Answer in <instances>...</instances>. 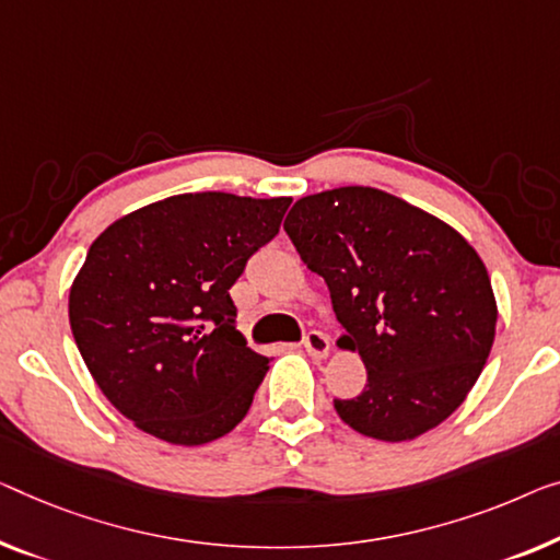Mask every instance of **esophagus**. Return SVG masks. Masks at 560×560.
Listing matches in <instances>:
<instances>
[{"label": "esophagus", "mask_w": 560, "mask_h": 560, "mask_svg": "<svg viewBox=\"0 0 560 560\" xmlns=\"http://www.w3.org/2000/svg\"><path fill=\"white\" fill-rule=\"evenodd\" d=\"M304 349L314 357V360H324V357L331 352V341H329L327 334L308 331L304 337Z\"/></svg>", "instance_id": "34e87169"}]
</instances>
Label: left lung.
Returning <instances> with one entry per match:
<instances>
[{"label":"left lung","mask_w":560,"mask_h":560,"mask_svg":"<svg viewBox=\"0 0 560 560\" xmlns=\"http://www.w3.org/2000/svg\"><path fill=\"white\" fill-rule=\"evenodd\" d=\"M283 231L327 281L366 385L334 410L366 438L424 435L463 405L495 339L486 264L445 221L385 190L345 186L299 198Z\"/></svg>","instance_id":"obj_1"}]
</instances>
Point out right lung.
Segmentation results:
<instances>
[{
  "label": "right lung",
  "mask_w": 560,
  "mask_h": 560,
  "mask_svg": "<svg viewBox=\"0 0 560 560\" xmlns=\"http://www.w3.org/2000/svg\"><path fill=\"white\" fill-rule=\"evenodd\" d=\"M291 198L180 194L93 241L70 289V327L115 410L171 445H206L244 420L269 357L246 347L229 289L277 236Z\"/></svg>",
  "instance_id": "obj_1"
}]
</instances>
